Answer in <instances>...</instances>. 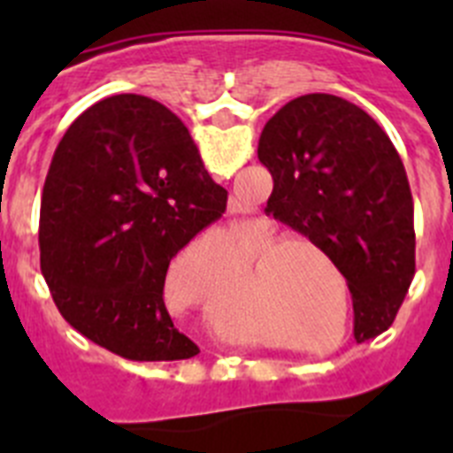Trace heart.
Masks as SVG:
<instances>
[{
    "label": "heart",
    "instance_id": "b5f03b06",
    "mask_svg": "<svg viewBox=\"0 0 453 453\" xmlns=\"http://www.w3.org/2000/svg\"><path fill=\"white\" fill-rule=\"evenodd\" d=\"M234 263L203 290L206 313L231 342H265L279 351L319 354V347L345 338L354 322L347 272L322 242L302 234L281 235L267 218H242L229 226ZM254 257L248 289L268 324L264 338L253 329V311L242 299V265Z\"/></svg>",
    "mask_w": 453,
    "mask_h": 453
}]
</instances>
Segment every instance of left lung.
Returning <instances> with one entry per match:
<instances>
[{"instance_id": "8db88e82", "label": "left lung", "mask_w": 453, "mask_h": 453, "mask_svg": "<svg viewBox=\"0 0 453 453\" xmlns=\"http://www.w3.org/2000/svg\"><path fill=\"white\" fill-rule=\"evenodd\" d=\"M258 158L274 179L265 213L347 272L356 342L383 334L415 274L413 195L390 138L356 104L311 92L267 119Z\"/></svg>"}]
</instances>
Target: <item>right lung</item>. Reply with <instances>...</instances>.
<instances>
[{
    "mask_svg": "<svg viewBox=\"0 0 453 453\" xmlns=\"http://www.w3.org/2000/svg\"><path fill=\"white\" fill-rule=\"evenodd\" d=\"M226 211L181 119L142 95L83 111L51 158L40 270L56 308L129 361H183L199 347L163 299L170 261Z\"/></svg>",
    "mask_w": 453,
    "mask_h": 453,
    "instance_id": "add662e5",
    "label": "right lung"
}]
</instances>
